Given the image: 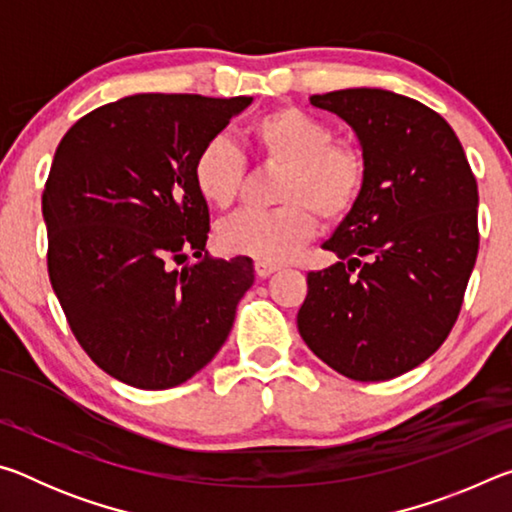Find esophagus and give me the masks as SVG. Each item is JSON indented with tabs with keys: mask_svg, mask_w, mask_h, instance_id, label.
Listing matches in <instances>:
<instances>
[{
	"mask_svg": "<svg viewBox=\"0 0 512 512\" xmlns=\"http://www.w3.org/2000/svg\"><path fill=\"white\" fill-rule=\"evenodd\" d=\"M277 268H280V266L273 264V262H264V259H257V262H255L257 277H268L271 273H275Z\"/></svg>",
	"mask_w": 512,
	"mask_h": 512,
	"instance_id": "esophagus-1",
	"label": "esophagus"
}]
</instances>
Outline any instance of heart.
Returning a JSON list of instances; mask_svg holds the SVG:
<instances>
[{"instance_id": "obj_1", "label": "heart", "mask_w": 512, "mask_h": 512, "mask_svg": "<svg viewBox=\"0 0 512 512\" xmlns=\"http://www.w3.org/2000/svg\"><path fill=\"white\" fill-rule=\"evenodd\" d=\"M248 140L262 160L282 167L268 212H239L216 230V244L230 255L282 262L314 237L316 214L336 221L359 201L366 185V160L348 142H336L327 121L282 106L248 124ZM192 178L203 201L219 210L237 201L246 178L244 155L225 137H214L196 153Z\"/></svg>"}]
</instances>
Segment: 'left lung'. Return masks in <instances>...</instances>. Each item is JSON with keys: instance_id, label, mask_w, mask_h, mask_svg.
<instances>
[{"instance_id": "1", "label": "left lung", "mask_w": 512, "mask_h": 512, "mask_svg": "<svg viewBox=\"0 0 512 512\" xmlns=\"http://www.w3.org/2000/svg\"><path fill=\"white\" fill-rule=\"evenodd\" d=\"M357 133L366 185L307 275L298 329L354 381L420 366L452 332L479 253V189L452 126L424 103L377 88L314 94Z\"/></svg>"}]
</instances>
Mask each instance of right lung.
Wrapping results in <instances>:
<instances>
[{
	"label": "right lung",
	"mask_w": 512,
	"mask_h": 512,
	"mask_svg": "<svg viewBox=\"0 0 512 512\" xmlns=\"http://www.w3.org/2000/svg\"><path fill=\"white\" fill-rule=\"evenodd\" d=\"M250 101L133 94L58 144L42 194L51 287L81 348L128 386L164 391L205 368L255 280L250 257L207 255L192 178L196 153ZM187 249L199 262L173 272Z\"/></svg>",
	"instance_id": "obj_1"
}]
</instances>
